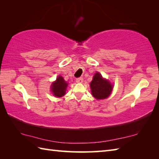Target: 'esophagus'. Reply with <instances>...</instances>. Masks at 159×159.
<instances>
[{
	"instance_id": "esophagus-1",
	"label": "esophagus",
	"mask_w": 159,
	"mask_h": 159,
	"mask_svg": "<svg viewBox=\"0 0 159 159\" xmlns=\"http://www.w3.org/2000/svg\"><path fill=\"white\" fill-rule=\"evenodd\" d=\"M76 83H82L83 82V79L82 77H80V78H77L76 79Z\"/></svg>"
}]
</instances>
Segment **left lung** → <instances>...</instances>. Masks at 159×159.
<instances>
[{
  "instance_id": "8db88e82",
  "label": "left lung",
  "mask_w": 159,
  "mask_h": 159,
  "mask_svg": "<svg viewBox=\"0 0 159 159\" xmlns=\"http://www.w3.org/2000/svg\"><path fill=\"white\" fill-rule=\"evenodd\" d=\"M92 93L98 100L107 98L113 89V86L108 80L104 79L101 74L96 72L93 76L92 81L90 83Z\"/></svg>"
}]
</instances>
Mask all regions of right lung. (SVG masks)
I'll return each mask as SVG.
<instances>
[{"mask_svg": "<svg viewBox=\"0 0 159 159\" xmlns=\"http://www.w3.org/2000/svg\"><path fill=\"white\" fill-rule=\"evenodd\" d=\"M67 86V83L64 80L63 77L59 76L56 81L52 83L51 87L52 92L55 96L61 97L65 95Z\"/></svg>", "mask_w": 159, "mask_h": 159, "instance_id": "obj_1", "label": "right lung"}]
</instances>
